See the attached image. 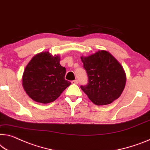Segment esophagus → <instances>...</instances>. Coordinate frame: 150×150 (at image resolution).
Masks as SVG:
<instances>
[{"label":"esophagus","instance_id":"1","mask_svg":"<svg viewBox=\"0 0 150 150\" xmlns=\"http://www.w3.org/2000/svg\"><path fill=\"white\" fill-rule=\"evenodd\" d=\"M72 84H77L78 83V80H72Z\"/></svg>","mask_w":150,"mask_h":150}]
</instances>
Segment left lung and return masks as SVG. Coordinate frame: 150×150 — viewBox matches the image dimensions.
I'll list each match as a JSON object with an SVG mask.
<instances>
[{
    "instance_id": "1",
    "label": "left lung",
    "mask_w": 150,
    "mask_h": 150,
    "mask_svg": "<svg viewBox=\"0 0 150 150\" xmlns=\"http://www.w3.org/2000/svg\"><path fill=\"white\" fill-rule=\"evenodd\" d=\"M81 59L88 83L80 88L90 100L96 105H105L118 98L126 82L125 72L118 61L104 50Z\"/></svg>"
}]
</instances>
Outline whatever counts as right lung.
I'll return each mask as SVG.
<instances>
[{
  "mask_svg": "<svg viewBox=\"0 0 150 150\" xmlns=\"http://www.w3.org/2000/svg\"><path fill=\"white\" fill-rule=\"evenodd\" d=\"M66 68L59 57L41 52L31 59L23 75V86L29 96L38 103H49L60 96L71 84L65 80Z\"/></svg>",
  "mask_w": 150,
  "mask_h": 150,
  "instance_id": "1",
  "label": "right lung"
}]
</instances>
